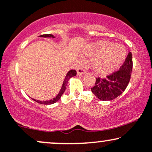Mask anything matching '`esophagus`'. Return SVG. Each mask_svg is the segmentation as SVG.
<instances>
[{
    "label": "esophagus",
    "instance_id": "1",
    "mask_svg": "<svg viewBox=\"0 0 152 152\" xmlns=\"http://www.w3.org/2000/svg\"><path fill=\"white\" fill-rule=\"evenodd\" d=\"M86 73V69L82 67H79L78 69H77V75L78 76H83Z\"/></svg>",
    "mask_w": 152,
    "mask_h": 152
}]
</instances>
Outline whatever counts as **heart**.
Returning a JSON list of instances; mask_svg holds the SVG:
<instances>
[{
  "instance_id": "heart-1",
  "label": "heart",
  "mask_w": 152,
  "mask_h": 152,
  "mask_svg": "<svg viewBox=\"0 0 152 152\" xmlns=\"http://www.w3.org/2000/svg\"><path fill=\"white\" fill-rule=\"evenodd\" d=\"M85 54L91 57V67L100 76H106L120 67L126 56L125 47L106 41L91 44L86 48Z\"/></svg>"
}]
</instances>
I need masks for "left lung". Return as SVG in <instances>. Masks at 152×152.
<instances>
[{
    "label": "left lung",
    "instance_id": "obj_1",
    "mask_svg": "<svg viewBox=\"0 0 152 152\" xmlns=\"http://www.w3.org/2000/svg\"><path fill=\"white\" fill-rule=\"evenodd\" d=\"M132 67V54L129 52L119 70L105 78H96L94 86L91 88L92 93L102 101H111L117 98L129 83Z\"/></svg>",
    "mask_w": 152,
    "mask_h": 152
}]
</instances>
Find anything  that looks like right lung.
<instances>
[{"instance_id": "add662e5", "label": "right lung", "mask_w": 152, "mask_h": 152, "mask_svg": "<svg viewBox=\"0 0 152 152\" xmlns=\"http://www.w3.org/2000/svg\"><path fill=\"white\" fill-rule=\"evenodd\" d=\"M39 37L55 38V36L52 34H44V35H41V36H39ZM76 71L75 70H70L69 72L67 73V74H66V76L65 77V79H64V82H63L61 88V90L59 91V93L58 94V95L55 97V98L50 99V100H49V101H39V100H36V99H32L37 103H39V104H44V105H49V104H54V103L57 102L59 99H61V97L63 94H64V91H65L66 88V85H67L69 80L70 79L71 77H73V76H76Z\"/></svg>"}]
</instances>
